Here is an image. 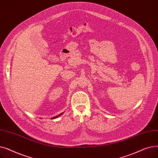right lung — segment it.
<instances>
[{"label": "right lung", "instance_id": "right-lung-1", "mask_svg": "<svg viewBox=\"0 0 158 158\" xmlns=\"http://www.w3.org/2000/svg\"><path fill=\"white\" fill-rule=\"evenodd\" d=\"M63 113H61V114H58L57 116H56V117H53V118H52V119H54V118H57L58 117H60V116L61 115V114H62Z\"/></svg>", "mask_w": 158, "mask_h": 158}]
</instances>
